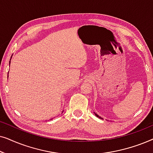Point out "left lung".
I'll use <instances>...</instances> for the list:
<instances>
[{
	"instance_id": "obj_1",
	"label": "left lung",
	"mask_w": 153,
	"mask_h": 153,
	"mask_svg": "<svg viewBox=\"0 0 153 153\" xmlns=\"http://www.w3.org/2000/svg\"><path fill=\"white\" fill-rule=\"evenodd\" d=\"M95 116H97V117H98V118H101V119H102V118H101V117H100V116H98V115H97V114H95Z\"/></svg>"
}]
</instances>
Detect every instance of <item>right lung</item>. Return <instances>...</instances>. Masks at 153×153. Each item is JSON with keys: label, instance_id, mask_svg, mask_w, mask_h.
Wrapping results in <instances>:
<instances>
[{"label": "right lung", "instance_id": "right-lung-1", "mask_svg": "<svg viewBox=\"0 0 153 153\" xmlns=\"http://www.w3.org/2000/svg\"><path fill=\"white\" fill-rule=\"evenodd\" d=\"M12 58V57H11Z\"/></svg>", "mask_w": 153, "mask_h": 153}]
</instances>
